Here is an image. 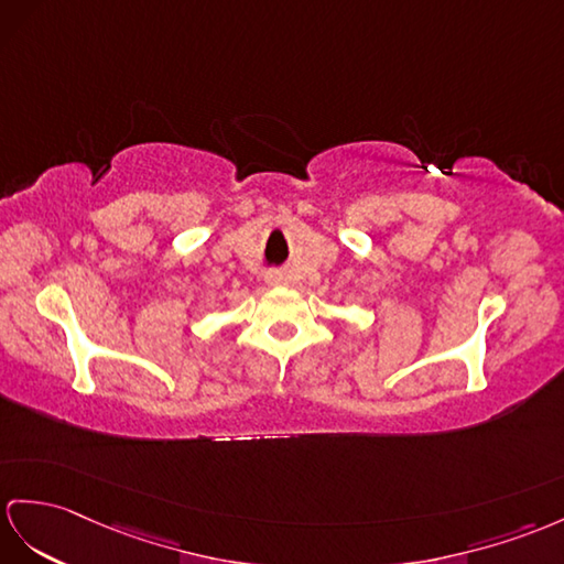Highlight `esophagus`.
Here are the masks:
<instances>
[{
  "label": "esophagus",
  "mask_w": 564,
  "mask_h": 564,
  "mask_svg": "<svg viewBox=\"0 0 564 564\" xmlns=\"http://www.w3.org/2000/svg\"><path fill=\"white\" fill-rule=\"evenodd\" d=\"M265 282H268L270 286H282V284L286 282V278H284V272H280V270H270V272L265 274Z\"/></svg>",
  "instance_id": "esophagus-1"
}]
</instances>
